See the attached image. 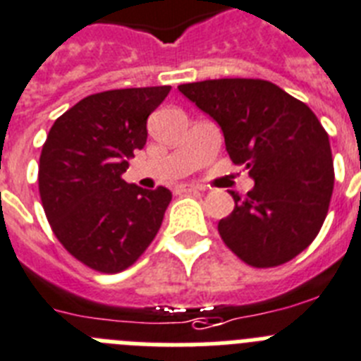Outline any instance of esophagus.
I'll return each instance as SVG.
<instances>
[{
  "instance_id": "34e87169",
  "label": "esophagus",
  "mask_w": 361,
  "mask_h": 361,
  "mask_svg": "<svg viewBox=\"0 0 361 361\" xmlns=\"http://www.w3.org/2000/svg\"><path fill=\"white\" fill-rule=\"evenodd\" d=\"M196 190H200L198 187H195V185H183V183H181V185H176L174 192H176V195H181V192H196Z\"/></svg>"
}]
</instances>
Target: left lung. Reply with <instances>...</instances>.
<instances>
[{
  "instance_id": "1",
  "label": "left lung",
  "mask_w": 361,
  "mask_h": 361,
  "mask_svg": "<svg viewBox=\"0 0 361 361\" xmlns=\"http://www.w3.org/2000/svg\"><path fill=\"white\" fill-rule=\"evenodd\" d=\"M222 128L235 165L255 187L231 190L235 209L218 222L226 246L255 268L284 264L310 246L329 211L334 163L329 135L305 102L259 78L178 86Z\"/></svg>"
}]
</instances>
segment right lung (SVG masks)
I'll use <instances>...</instances> for the list:
<instances>
[{
	"label": "right lung",
	"mask_w": 361,
	"mask_h": 361,
	"mask_svg": "<svg viewBox=\"0 0 361 361\" xmlns=\"http://www.w3.org/2000/svg\"><path fill=\"white\" fill-rule=\"evenodd\" d=\"M171 86L95 93L51 126L38 187L45 216L66 250L87 268L117 274L132 266L161 227L172 200L126 183L123 174L147 143V119Z\"/></svg>",
	"instance_id": "add662e5"
}]
</instances>
